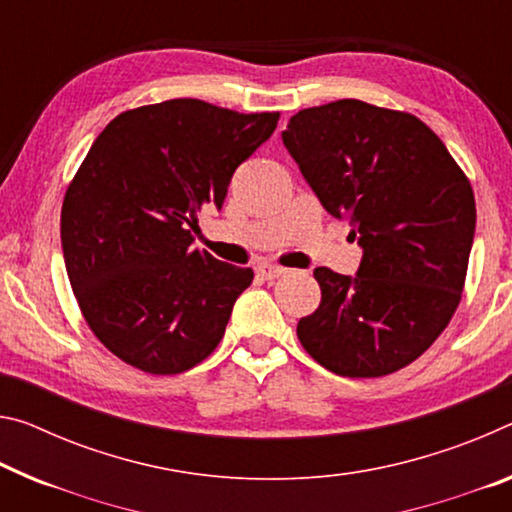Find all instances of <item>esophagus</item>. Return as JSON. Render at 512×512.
<instances>
[{"label":"esophagus","mask_w":512,"mask_h":512,"mask_svg":"<svg viewBox=\"0 0 512 512\" xmlns=\"http://www.w3.org/2000/svg\"><path fill=\"white\" fill-rule=\"evenodd\" d=\"M257 273L262 275L264 280H275V278H280V275H285V273H287V269H282V266H278V264H269V262H264V264H259V266H257Z\"/></svg>","instance_id":"34e87169"}]
</instances>
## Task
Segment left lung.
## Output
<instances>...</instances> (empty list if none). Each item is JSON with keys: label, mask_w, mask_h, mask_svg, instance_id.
Returning <instances> with one entry per match:
<instances>
[{"label": "left lung", "mask_w": 512, "mask_h": 512, "mask_svg": "<svg viewBox=\"0 0 512 512\" xmlns=\"http://www.w3.org/2000/svg\"><path fill=\"white\" fill-rule=\"evenodd\" d=\"M282 143L362 248L353 278L314 269L321 305L298 321L300 344L346 378L408 367L460 303L476 227L472 184L431 127L360 100L298 111Z\"/></svg>", "instance_id": "8db88e82"}]
</instances>
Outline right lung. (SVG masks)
Here are the masks:
<instances>
[{"mask_svg": "<svg viewBox=\"0 0 512 512\" xmlns=\"http://www.w3.org/2000/svg\"><path fill=\"white\" fill-rule=\"evenodd\" d=\"M278 118L184 97L120 113L97 136L63 198L61 246L79 310L116 358L173 376L221 342L253 269L196 248L191 230Z\"/></svg>", "mask_w": 512, "mask_h": 512, "instance_id": "add662e5", "label": "right lung"}]
</instances>
